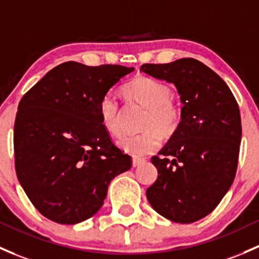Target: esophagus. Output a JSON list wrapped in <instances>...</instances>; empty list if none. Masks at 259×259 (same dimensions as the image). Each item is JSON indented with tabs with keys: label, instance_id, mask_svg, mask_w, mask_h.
<instances>
[{
	"label": "esophagus",
	"instance_id": "1",
	"mask_svg": "<svg viewBox=\"0 0 259 259\" xmlns=\"http://www.w3.org/2000/svg\"><path fill=\"white\" fill-rule=\"evenodd\" d=\"M144 162H145L144 159H138V157H134V159H133V166H134V167H138L139 165L144 164Z\"/></svg>",
	"mask_w": 259,
	"mask_h": 259
}]
</instances>
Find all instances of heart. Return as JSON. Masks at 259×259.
<instances>
[{"label":"heart","mask_w":259,"mask_h":259,"mask_svg":"<svg viewBox=\"0 0 259 259\" xmlns=\"http://www.w3.org/2000/svg\"><path fill=\"white\" fill-rule=\"evenodd\" d=\"M125 92L149 109L144 124L143 134L122 135L118 140L119 148L135 157L151 154L161 145V132L164 135H172L181 122V109L171 102V91L165 83L150 77H139L125 87ZM100 120L103 126L111 135L120 133L119 104L111 93L105 94L99 104Z\"/></svg>","instance_id":"1"}]
</instances>
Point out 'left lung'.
I'll return each mask as SVG.
<instances>
[{
    "mask_svg": "<svg viewBox=\"0 0 259 259\" xmlns=\"http://www.w3.org/2000/svg\"><path fill=\"white\" fill-rule=\"evenodd\" d=\"M140 72L174 83L184 104L178 130L161 156H152L159 175L146 197L170 221H198L217 207L235 180L242 137L238 104L222 78L197 59L143 64Z\"/></svg>",
    "mask_w": 259,
    "mask_h": 259,
    "instance_id": "8db88e82",
    "label": "left lung"
}]
</instances>
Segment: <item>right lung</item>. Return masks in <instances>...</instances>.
Segmentation results:
<instances>
[{
	"label": "right lung",
	"mask_w": 259,
	"mask_h": 259,
	"mask_svg": "<svg viewBox=\"0 0 259 259\" xmlns=\"http://www.w3.org/2000/svg\"><path fill=\"white\" fill-rule=\"evenodd\" d=\"M134 68L65 62L18 104L13 145L18 181L45 217L62 225L91 219L110 181L132 167L100 120L109 89Z\"/></svg>",
	"instance_id": "obj_1"
}]
</instances>
